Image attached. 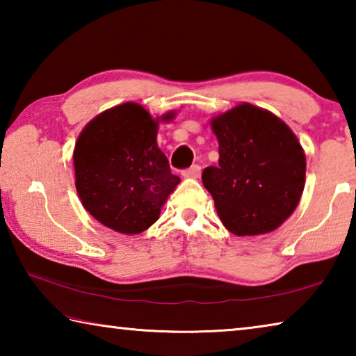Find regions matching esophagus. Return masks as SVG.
I'll use <instances>...</instances> for the list:
<instances>
[{"mask_svg":"<svg viewBox=\"0 0 356 356\" xmlns=\"http://www.w3.org/2000/svg\"><path fill=\"white\" fill-rule=\"evenodd\" d=\"M182 176L186 179H197L201 176V166L200 165H193L188 170H185L182 172Z\"/></svg>","mask_w":356,"mask_h":356,"instance_id":"34e87169","label":"esophagus"}]
</instances>
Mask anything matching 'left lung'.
Returning <instances> with one entry per match:
<instances>
[{
	"instance_id": "obj_1",
	"label": "left lung",
	"mask_w": 356,
	"mask_h": 356,
	"mask_svg": "<svg viewBox=\"0 0 356 356\" xmlns=\"http://www.w3.org/2000/svg\"><path fill=\"white\" fill-rule=\"evenodd\" d=\"M220 160L202 172L220 220L236 236L278 229L297 209L306 156L286 122L264 108L240 104L210 120Z\"/></svg>"
}]
</instances>
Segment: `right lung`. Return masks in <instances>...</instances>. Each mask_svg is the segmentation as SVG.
<instances>
[{
	"instance_id": "obj_1",
	"label": "right lung",
	"mask_w": 356,
	"mask_h": 356,
	"mask_svg": "<svg viewBox=\"0 0 356 356\" xmlns=\"http://www.w3.org/2000/svg\"><path fill=\"white\" fill-rule=\"evenodd\" d=\"M127 102L105 110L81 130L74 149L75 186L83 207L102 225L125 236L146 231L180 179L156 144L159 122Z\"/></svg>"
}]
</instances>
